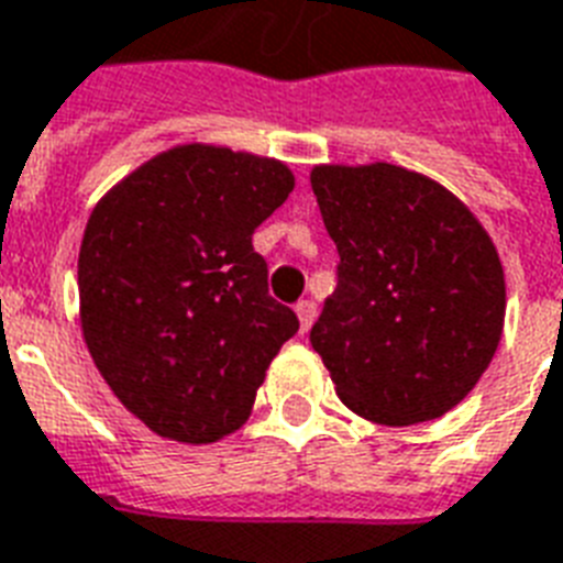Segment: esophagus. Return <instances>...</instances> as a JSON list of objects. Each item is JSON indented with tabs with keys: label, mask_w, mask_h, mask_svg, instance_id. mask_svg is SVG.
<instances>
[{
	"label": "esophagus",
	"mask_w": 563,
	"mask_h": 563,
	"mask_svg": "<svg viewBox=\"0 0 563 563\" xmlns=\"http://www.w3.org/2000/svg\"><path fill=\"white\" fill-rule=\"evenodd\" d=\"M296 313H299V322H302V331L311 329L313 317H317V305L311 299H302V302H296Z\"/></svg>",
	"instance_id": "34e87169"
}]
</instances>
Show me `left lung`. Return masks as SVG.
Returning <instances> with one entry per match:
<instances>
[{
  "label": "left lung",
  "mask_w": 563,
  "mask_h": 563,
  "mask_svg": "<svg viewBox=\"0 0 563 563\" xmlns=\"http://www.w3.org/2000/svg\"><path fill=\"white\" fill-rule=\"evenodd\" d=\"M338 287L311 329L346 408L382 426L443 417L476 387L505 320L482 222L438 181L394 167H313Z\"/></svg>",
  "instance_id": "left-lung-1"
}]
</instances>
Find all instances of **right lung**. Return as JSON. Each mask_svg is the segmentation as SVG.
Listing matches in <instances>:
<instances>
[{
    "instance_id": "1",
    "label": "right lung",
    "mask_w": 563,
    "mask_h": 563,
    "mask_svg": "<svg viewBox=\"0 0 563 563\" xmlns=\"http://www.w3.org/2000/svg\"><path fill=\"white\" fill-rule=\"evenodd\" d=\"M290 190L282 161L190 143L146 161L90 213L78 252L87 350L161 438L213 443L241 429L299 331L252 250Z\"/></svg>"
}]
</instances>
